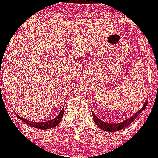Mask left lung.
<instances>
[{"instance_id": "8db88e82", "label": "left lung", "mask_w": 158, "mask_h": 158, "mask_svg": "<svg viewBox=\"0 0 158 158\" xmlns=\"http://www.w3.org/2000/svg\"><path fill=\"white\" fill-rule=\"evenodd\" d=\"M146 104H147V102H145V103H144V105L142 107V109L140 110H138L134 116H132L131 118L125 120L124 122L119 123H111V124H110V123H105V122L101 121V120H100L99 118H97V116L94 115L93 113H92V117H93V120H94L95 123H96L102 130H104V131H107V132H117V131H119V130H121V129L126 127V126L129 125L130 123H132V122L135 121V118L139 115V113H140L141 111H143V110L145 108Z\"/></svg>"}]
</instances>
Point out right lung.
Returning <instances> with one entry per match:
<instances>
[{
    "label": "right lung",
    "mask_w": 158,
    "mask_h": 158,
    "mask_svg": "<svg viewBox=\"0 0 158 158\" xmlns=\"http://www.w3.org/2000/svg\"><path fill=\"white\" fill-rule=\"evenodd\" d=\"M63 114H64V109L60 111V113L58 114L57 117H56V118H54L53 120H50V121H48V122H46V123H36V122L35 123V122H32V121H28V120H26V119H23V118H22V117H20V116H18V115H17V117H18L20 120H22V121H23L24 123H26L27 124H29L30 126H33V127H35V128H38V129L44 130V129L54 128L55 126H56V125L60 123L61 119L63 118Z\"/></svg>",
    "instance_id": "add662e5"
}]
</instances>
